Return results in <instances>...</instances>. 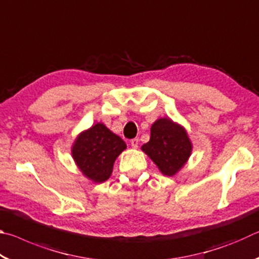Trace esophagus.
<instances>
[{"instance_id": "1", "label": "esophagus", "mask_w": 259, "mask_h": 259, "mask_svg": "<svg viewBox=\"0 0 259 259\" xmlns=\"http://www.w3.org/2000/svg\"><path fill=\"white\" fill-rule=\"evenodd\" d=\"M130 145L133 148H137L138 145H139V139L138 138H134L130 140Z\"/></svg>"}]
</instances>
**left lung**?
Segmentation results:
<instances>
[{
  "instance_id": "obj_1",
  "label": "left lung",
  "mask_w": 259,
  "mask_h": 259,
  "mask_svg": "<svg viewBox=\"0 0 259 259\" xmlns=\"http://www.w3.org/2000/svg\"><path fill=\"white\" fill-rule=\"evenodd\" d=\"M142 150L151 157L162 174L174 176L190 157L192 144L182 125L164 117L153 123L150 142L144 144Z\"/></svg>"
}]
</instances>
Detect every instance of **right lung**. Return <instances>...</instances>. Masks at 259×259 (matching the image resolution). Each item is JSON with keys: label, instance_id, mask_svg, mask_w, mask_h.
I'll return each instance as SVG.
<instances>
[{"label": "right lung", "instance_id": "add662e5", "mask_svg": "<svg viewBox=\"0 0 259 259\" xmlns=\"http://www.w3.org/2000/svg\"><path fill=\"white\" fill-rule=\"evenodd\" d=\"M125 148L123 139L103 123H97L78 135L72 155L85 177L103 183L111 176L114 161Z\"/></svg>", "mask_w": 259, "mask_h": 259}]
</instances>
